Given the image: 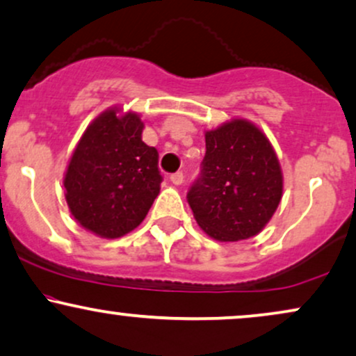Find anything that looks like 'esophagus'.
Here are the masks:
<instances>
[{"label": "esophagus", "instance_id": "esophagus-1", "mask_svg": "<svg viewBox=\"0 0 356 356\" xmlns=\"http://www.w3.org/2000/svg\"><path fill=\"white\" fill-rule=\"evenodd\" d=\"M170 181H172L174 186H181V184L184 182V174L182 172H175L170 175Z\"/></svg>", "mask_w": 356, "mask_h": 356}]
</instances>
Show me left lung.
I'll use <instances>...</instances> for the list:
<instances>
[{
	"instance_id": "1",
	"label": "left lung",
	"mask_w": 356,
	"mask_h": 356,
	"mask_svg": "<svg viewBox=\"0 0 356 356\" xmlns=\"http://www.w3.org/2000/svg\"><path fill=\"white\" fill-rule=\"evenodd\" d=\"M284 177L270 140L247 119L205 132L199 179L187 192L200 229L222 242L262 232L275 213Z\"/></svg>"
}]
</instances>
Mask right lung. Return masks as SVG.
<instances>
[{"label": "right lung", "mask_w": 356, "mask_h": 356, "mask_svg": "<svg viewBox=\"0 0 356 356\" xmlns=\"http://www.w3.org/2000/svg\"><path fill=\"white\" fill-rule=\"evenodd\" d=\"M143 129L136 113L104 111L84 131L67 164V207L81 227L102 238L134 230L159 195V154L144 143Z\"/></svg>", "instance_id": "1"}]
</instances>
